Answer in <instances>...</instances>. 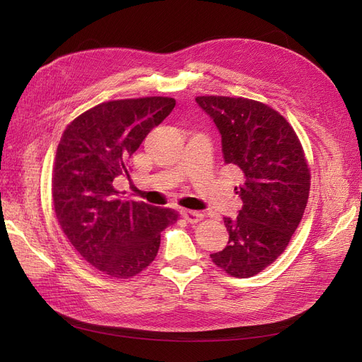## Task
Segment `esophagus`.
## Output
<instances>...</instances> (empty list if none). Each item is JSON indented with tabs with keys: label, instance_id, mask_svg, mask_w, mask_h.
I'll list each match as a JSON object with an SVG mask.
<instances>
[{
	"label": "esophagus",
	"instance_id": "obj_1",
	"mask_svg": "<svg viewBox=\"0 0 362 362\" xmlns=\"http://www.w3.org/2000/svg\"><path fill=\"white\" fill-rule=\"evenodd\" d=\"M181 214H182V217L185 218V221L190 222V223L199 222L201 218L204 217V216H202V213H199V211H193V210H182V211H181Z\"/></svg>",
	"mask_w": 362,
	"mask_h": 362
}]
</instances>
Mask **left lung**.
<instances>
[{
    "label": "left lung",
    "instance_id": "8db88e82",
    "mask_svg": "<svg viewBox=\"0 0 362 362\" xmlns=\"http://www.w3.org/2000/svg\"><path fill=\"white\" fill-rule=\"evenodd\" d=\"M222 137L226 164L243 173L242 210L225 217L228 246L211 254L217 267L250 278L275 261L298 229L310 196V169L286 117L269 105L229 96H198ZM237 190V187H235Z\"/></svg>",
    "mask_w": 362,
    "mask_h": 362
}]
</instances>
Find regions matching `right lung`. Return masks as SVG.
<instances>
[{
    "instance_id": "add662e5",
    "label": "right lung",
    "mask_w": 362,
    "mask_h": 362,
    "mask_svg": "<svg viewBox=\"0 0 362 362\" xmlns=\"http://www.w3.org/2000/svg\"><path fill=\"white\" fill-rule=\"evenodd\" d=\"M173 107L164 96L103 103L74 119L60 139L54 210L75 250L104 275H137L157 257L163 229L178 221L175 210L127 201L115 189L116 178H129L131 156Z\"/></svg>"
}]
</instances>
